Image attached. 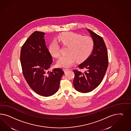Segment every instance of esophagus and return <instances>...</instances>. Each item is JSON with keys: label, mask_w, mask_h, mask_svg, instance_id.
<instances>
[{"label": "esophagus", "mask_w": 131, "mask_h": 131, "mask_svg": "<svg viewBox=\"0 0 131 131\" xmlns=\"http://www.w3.org/2000/svg\"><path fill=\"white\" fill-rule=\"evenodd\" d=\"M69 70V69H67V68H64L63 69V70L64 72H66V71H67Z\"/></svg>", "instance_id": "1"}]
</instances>
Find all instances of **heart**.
Returning <instances> with one entry per match:
<instances>
[{
  "label": "heart",
  "instance_id": "b5f03b06",
  "mask_svg": "<svg viewBox=\"0 0 131 131\" xmlns=\"http://www.w3.org/2000/svg\"><path fill=\"white\" fill-rule=\"evenodd\" d=\"M57 40L62 46L68 47V55L60 57L57 61V65L61 67L71 66L75 62H83L91 55L93 50L94 42L89 36H83L73 32L61 34L57 37ZM60 45L53 41L48 46V51L53 57L57 58L60 55Z\"/></svg>",
  "mask_w": 131,
  "mask_h": 131
}]
</instances>
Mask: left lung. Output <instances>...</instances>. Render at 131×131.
<instances>
[{
  "label": "left lung",
  "mask_w": 131,
  "mask_h": 131,
  "mask_svg": "<svg viewBox=\"0 0 131 131\" xmlns=\"http://www.w3.org/2000/svg\"><path fill=\"white\" fill-rule=\"evenodd\" d=\"M94 42L93 52L86 60L78 65L83 72L73 70L74 78L73 83L78 91L86 93L94 90L103 80L107 70L108 59L107 49L102 37L88 29Z\"/></svg>",
  "instance_id": "8db88e82"
}]
</instances>
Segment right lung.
<instances>
[{"label": "right lung", "mask_w": 131, "mask_h": 131, "mask_svg": "<svg viewBox=\"0 0 131 131\" xmlns=\"http://www.w3.org/2000/svg\"><path fill=\"white\" fill-rule=\"evenodd\" d=\"M44 32L35 31L23 45L20 54L24 77L32 90L43 96L58 91L64 71L60 68L48 71L52 57L44 39Z\"/></svg>", "instance_id": "obj_1"}]
</instances>
